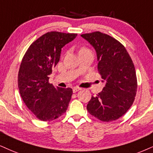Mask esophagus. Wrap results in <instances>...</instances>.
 <instances>
[{
	"label": "esophagus",
	"instance_id": "34e87169",
	"mask_svg": "<svg viewBox=\"0 0 153 153\" xmlns=\"http://www.w3.org/2000/svg\"><path fill=\"white\" fill-rule=\"evenodd\" d=\"M79 90H81L80 88L74 87V88H73V92H74V93H76V92H77L78 91H79Z\"/></svg>",
	"mask_w": 153,
	"mask_h": 153
}]
</instances>
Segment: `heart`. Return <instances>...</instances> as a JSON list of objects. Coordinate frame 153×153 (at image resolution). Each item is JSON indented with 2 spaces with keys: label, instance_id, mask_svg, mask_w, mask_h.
Returning <instances> with one entry per match:
<instances>
[{
  "label": "heart",
  "instance_id": "obj_1",
  "mask_svg": "<svg viewBox=\"0 0 153 153\" xmlns=\"http://www.w3.org/2000/svg\"><path fill=\"white\" fill-rule=\"evenodd\" d=\"M86 50H87V49H86V48H82L80 50L79 52H82V51H86Z\"/></svg>",
  "mask_w": 153,
  "mask_h": 153
}]
</instances>
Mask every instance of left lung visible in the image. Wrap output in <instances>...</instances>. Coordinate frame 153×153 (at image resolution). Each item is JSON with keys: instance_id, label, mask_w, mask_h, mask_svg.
Masks as SVG:
<instances>
[{"instance_id": "8db88e82", "label": "left lung", "mask_w": 153, "mask_h": 153, "mask_svg": "<svg viewBox=\"0 0 153 153\" xmlns=\"http://www.w3.org/2000/svg\"><path fill=\"white\" fill-rule=\"evenodd\" d=\"M95 49L98 70L105 86L87 104L90 114L101 121L116 120L133 104L137 84L133 62L120 42L101 32L81 35Z\"/></svg>"}]
</instances>
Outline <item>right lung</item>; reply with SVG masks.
Instances as JSON below:
<instances>
[{
  "instance_id": "add662e5",
  "label": "right lung",
  "mask_w": 153,
  "mask_h": 153,
  "mask_svg": "<svg viewBox=\"0 0 153 153\" xmlns=\"http://www.w3.org/2000/svg\"><path fill=\"white\" fill-rule=\"evenodd\" d=\"M77 34L49 32L32 43L20 64L18 84L20 94L30 111L39 120L49 121L66 112L71 88H54L49 76L60 59L62 48Z\"/></svg>"
}]
</instances>
